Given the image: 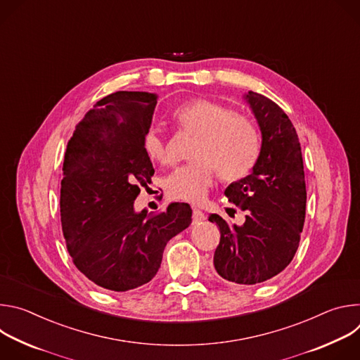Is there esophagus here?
Wrapping results in <instances>:
<instances>
[{"label":"esophagus","mask_w":360,"mask_h":360,"mask_svg":"<svg viewBox=\"0 0 360 360\" xmlns=\"http://www.w3.org/2000/svg\"><path fill=\"white\" fill-rule=\"evenodd\" d=\"M205 219H207V217H205V214L202 211H199L196 208L192 211V221H193V224H199V222H202Z\"/></svg>","instance_id":"obj_1"}]
</instances>
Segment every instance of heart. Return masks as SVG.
Listing matches in <instances>:
<instances>
[{
	"label": "heart",
	"mask_w": 360,
	"mask_h": 360,
	"mask_svg": "<svg viewBox=\"0 0 360 360\" xmlns=\"http://www.w3.org/2000/svg\"><path fill=\"white\" fill-rule=\"evenodd\" d=\"M174 120L184 131L196 135L191 153L195 160L175 168L165 181L174 199L199 203L212 186L217 171L224 181L236 182L246 178L258 161L261 138L255 122L221 102L192 99L175 110ZM142 149L152 162H172L168 143L155 128L143 134Z\"/></svg>",
	"instance_id": "heart-1"
}]
</instances>
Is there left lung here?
I'll list each match as a JSON object with an SVG mask.
<instances>
[{
  "label": "left lung",
  "mask_w": 360,
  "mask_h": 360,
  "mask_svg": "<svg viewBox=\"0 0 360 360\" xmlns=\"http://www.w3.org/2000/svg\"><path fill=\"white\" fill-rule=\"evenodd\" d=\"M245 99L259 124L262 146L252 174L225 189L246 212L242 226L212 214L221 231L214 255L219 276L239 285L262 283L293 259L306 214V185L299 138L283 110L258 92Z\"/></svg>",
  "instance_id": "8db88e82"
}]
</instances>
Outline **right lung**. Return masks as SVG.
<instances>
[{"mask_svg":"<svg viewBox=\"0 0 360 360\" xmlns=\"http://www.w3.org/2000/svg\"><path fill=\"white\" fill-rule=\"evenodd\" d=\"M157 95L118 91L99 99L68 141L61 225L74 265L95 285L125 292L157 275L171 238L192 222L188 203L136 214L134 200L153 175L142 149Z\"/></svg>","mask_w":360,"mask_h":360,"instance_id":"obj_1","label":"right lung"}]
</instances>
